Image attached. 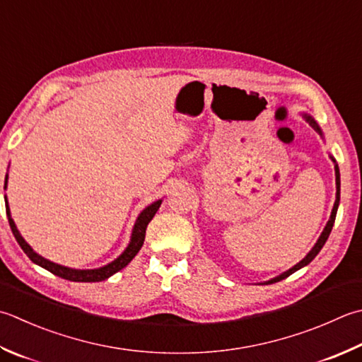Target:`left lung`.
<instances>
[{"label": "left lung", "mask_w": 362, "mask_h": 362, "mask_svg": "<svg viewBox=\"0 0 362 362\" xmlns=\"http://www.w3.org/2000/svg\"><path fill=\"white\" fill-rule=\"evenodd\" d=\"M303 117L306 119L308 122H309V125H313V129H314L315 132H318V134H320V136L323 138V132H322L320 127H318V124L315 122V119H314L313 116L306 115V112H304ZM331 160H332V163H334V173H336V201H334V207H332V210H331V216H329V219H328L327 226H325V229H323V232L320 233V237H318L317 243L314 245L313 250H310V251L306 254V257H304L303 260H300L296 265H293L292 268H290V270H287V272H284V273H281L279 276H276V278H273V279H270V281H265V282H260L262 286H264V284H273V282H278V281L286 279V278H288V276L292 274V273L298 272L300 268L309 265L310 262H313V260L315 259L317 254L320 252L323 245L327 243V240H328V237H329L332 226H334V221H336V214H337V209H339V201H341V173H339V166H337V163H336L334 157H331Z\"/></svg>", "instance_id": "8db88e82"}]
</instances>
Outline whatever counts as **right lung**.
Here are the masks:
<instances>
[{"label": "right lung", "instance_id": "add662e5", "mask_svg": "<svg viewBox=\"0 0 362 362\" xmlns=\"http://www.w3.org/2000/svg\"><path fill=\"white\" fill-rule=\"evenodd\" d=\"M7 179H9V175L6 174V179H4V189L7 188ZM6 201V215L7 219H9V226L12 229L13 237H16L17 243L20 245L21 250L25 251V254L28 257H30L35 265H39L42 268H45L49 273H53L56 276H59L62 279H67V281H74V282H98V281H105L108 279L110 276H112L115 273H117L119 270H122L127 265L130 264L133 260V257L136 256L139 252L141 246L144 243V238H146V229H147V224L151 223V219L157 214V210L160 209V205L163 202V199H158L152 202L151 205H147V207L141 211L138 215L136 221H134V226L132 229V237H130V243L129 246L125 247L124 252L120 254L119 257H116L110 264H106L100 268H90V270H78V268H69V267H64L59 264H54V262L48 260L45 257H42L40 254L35 252L33 247L26 243V240L21 237V233L18 232L16 223H13V219L11 216V209H9V204H7V197H4Z\"/></svg>", "mask_w": 362, "mask_h": 362}]
</instances>
